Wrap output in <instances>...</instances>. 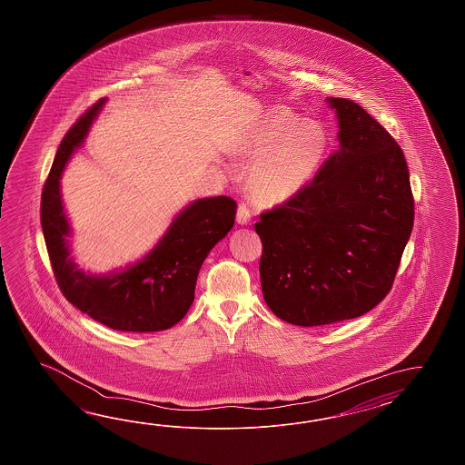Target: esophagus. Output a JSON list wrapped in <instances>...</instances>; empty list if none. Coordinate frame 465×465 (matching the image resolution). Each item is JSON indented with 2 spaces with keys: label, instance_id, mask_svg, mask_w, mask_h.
<instances>
[{
  "label": "esophagus",
  "instance_id": "34e87169",
  "mask_svg": "<svg viewBox=\"0 0 465 465\" xmlns=\"http://www.w3.org/2000/svg\"><path fill=\"white\" fill-rule=\"evenodd\" d=\"M249 221H251V209H249L246 203H239V206H237V223L247 224Z\"/></svg>",
  "mask_w": 465,
  "mask_h": 465
}]
</instances>
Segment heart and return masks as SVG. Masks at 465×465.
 Instances as JSON below:
<instances>
[{"instance_id":"b5f03b06","label":"heart","mask_w":465,"mask_h":465,"mask_svg":"<svg viewBox=\"0 0 465 465\" xmlns=\"http://www.w3.org/2000/svg\"><path fill=\"white\" fill-rule=\"evenodd\" d=\"M326 149L324 129L277 109L252 131L244 146L247 154L261 156L247 179L252 198L267 206L291 198L316 173Z\"/></svg>"}]
</instances>
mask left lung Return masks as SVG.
<instances>
[{
	"mask_svg": "<svg viewBox=\"0 0 465 465\" xmlns=\"http://www.w3.org/2000/svg\"><path fill=\"white\" fill-rule=\"evenodd\" d=\"M341 148L314 179L254 224L262 296L279 319L326 326L389 294L414 226L404 153L366 109L329 98Z\"/></svg>",
	"mask_w": 465,
	"mask_h": 465,
	"instance_id": "8db88e82",
	"label": "left lung"
}]
</instances>
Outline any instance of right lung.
I'll return each mask as SVG.
<instances>
[{
	"label": "right lung",
	"mask_w": 465,
	"mask_h": 465,
	"mask_svg": "<svg viewBox=\"0 0 465 465\" xmlns=\"http://www.w3.org/2000/svg\"><path fill=\"white\" fill-rule=\"evenodd\" d=\"M103 103L96 101L64 134L43 186L41 228L51 267L63 296L101 324L128 332L164 331L186 316L201 264L234 226L236 201L228 196L199 199L173 221L166 236L138 264L114 276L84 274L66 246L70 226L61 203L60 178Z\"/></svg>",
	"instance_id": "add662e5"
}]
</instances>
